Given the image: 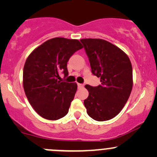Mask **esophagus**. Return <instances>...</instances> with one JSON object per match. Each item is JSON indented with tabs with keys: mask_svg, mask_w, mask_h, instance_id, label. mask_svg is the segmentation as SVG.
I'll return each mask as SVG.
<instances>
[{
	"mask_svg": "<svg viewBox=\"0 0 157 157\" xmlns=\"http://www.w3.org/2000/svg\"><path fill=\"white\" fill-rule=\"evenodd\" d=\"M77 86H78L79 89H81V88H83L84 85L83 84H81V83H77Z\"/></svg>",
	"mask_w": 157,
	"mask_h": 157,
	"instance_id": "34e87169",
	"label": "esophagus"
}]
</instances>
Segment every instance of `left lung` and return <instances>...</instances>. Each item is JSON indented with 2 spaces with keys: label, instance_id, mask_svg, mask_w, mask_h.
I'll return each mask as SVG.
<instances>
[{
  "label": "left lung",
  "instance_id": "obj_1",
  "mask_svg": "<svg viewBox=\"0 0 157 157\" xmlns=\"http://www.w3.org/2000/svg\"><path fill=\"white\" fill-rule=\"evenodd\" d=\"M89 57L91 72L100 78L96 87L86 85L89 97L84 100L90 117L106 121L117 116L130 97L133 71L128 55L109 41L102 39L80 40Z\"/></svg>",
  "mask_w": 157,
  "mask_h": 157
}]
</instances>
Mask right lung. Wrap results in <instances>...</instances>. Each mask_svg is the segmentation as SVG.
Instances as JSON below:
<instances>
[{
    "instance_id": "right-lung-1",
    "label": "right lung",
    "mask_w": 157,
    "mask_h": 157,
    "mask_svg": "<svg viewBox=\"0 0 157 157\" xmlns=\"http://www.w3.org/2000/svg\"><path fill=\"white\" fill-rule=\"evenodd\" d=\"M82 48L78 40L55 37L35 48L27 57L23 89L32 108L43 118L57 120L68 113L77 85L61 82L60 74L67 76V62Z\"/></svg>"
}]
</instances>
